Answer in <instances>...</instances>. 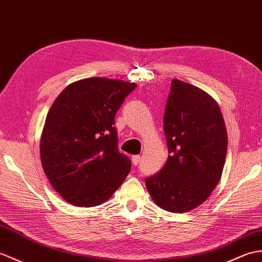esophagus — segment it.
<instances>
[{
    "label": "esophagus",
    "mask_w": 262,
    "mask_h": 262,
    "mask_svg": "<svg viewBox=\"0 0 262 262\" xmlns=\"http://www.w3.org/2000/svg\"><path fill=\"white\" fill-rule=\"evenodd\" d=\"M139 161H141V156H139V155H135V156L132 157V162H133V164H134V165H135V166L138 165Z\"/></svg>",
    "instance_id": "obj_1"
}]
</instances>
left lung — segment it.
Returning <instances> with one entry per match:
<instances>
[{"instance_id":"left-lung-1","label":"left lung","mask_w":262,"mask_h":262,"mask_svg":"<svg viewBox=\"0 0 262 262\" xmlns=\"http://www.w3.org/2000/svg\"><path fill=\"white\" fill-rule=\"evenodd\" d=\"M164 133L167 161L145 183L160 208L183 213L202 204L219 184L228 148L226 125L220 107L209 94L174 78Z\"/></svg>"}]
</instances>
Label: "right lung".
<instances>
[{
	"label": "right lung",
	"mask_w": 262,
	"mask_h": 262,
	"mask_svg": "<svg viewBox=\"0 0 262 262\" xmlns=\"http://www.w3.org/2000/svg\"><path fill=\"white\" fill-rule=\"evenodd\" d=\"M136 83L87 78L67 86L49 111L40 141L43 171L72 205L91 208L112 198L130 171L118 151L115 115Z\"/></svg>",
	"instance_id": "right-lung-1"
}]
</instances>
